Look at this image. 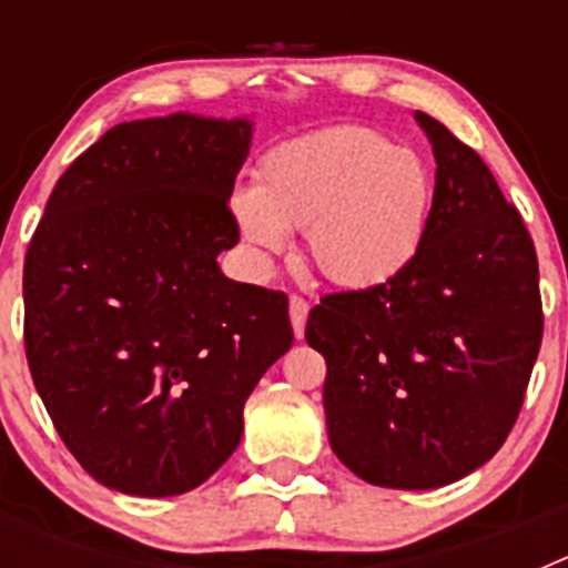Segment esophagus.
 Segmentation results:
<instances>
[{"label": "esophagus", "instance_id": "esophagus-1", "mask_svg": "<svg viewBox=\"0 0 568 568\" xmlns=\"http://www.w3.org/2000/svg\"><path fill=\"white\" fill-rule=\"evenodd\" d=\"M310 301L304 295H290V321H293L295 338H304V327H307Z\"/></svg>", "mask_w": 568, "mask_h": 568}]
</instances>
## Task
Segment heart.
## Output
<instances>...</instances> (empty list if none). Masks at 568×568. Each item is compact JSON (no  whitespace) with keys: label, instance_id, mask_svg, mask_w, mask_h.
I'll return each mask as SVG.
<instances>
[{"label":"heart","instance_id":"1","mask_svg":"<svg viewBox=\"0 0 568 568\" xmlns=\"http://www.w3.org/2000/svg\"><path fill=\"white\" fill-rule=\"evenodd\" d=\"M424 155L358 124L315 130L278 144L258 164V184L235 190L230 213L258 255L304 230L315 270L346 290L381 287L420 253L433 213Z\"/></svg>","mask_w":568,"mask_h":568}]
</instances>
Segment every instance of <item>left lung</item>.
<instances>
[{"label":"left lung","mask_w":568,"mask_h":568,"mask_svg":"<svg viewBox=\"0 0 568 568\" xmlns=\"http://www.w3.org/2000/svg\"><path fill=\"white\" fill-rule=\"evenodd\" d=\"M420 253L381 287L321 295L307 344L327 361L333 453L358 478L435 489L504 446L544 338L538 253L491 170L438 119Z\"/></svg>","instance_id":"left-lung-1"}]
</instances>
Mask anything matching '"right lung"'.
Wrapping results in <instances>:
<instances>
[{
	"mask_svg": "<svg viewBox=\"0 0 568 568\" xmlns=\"http://www.w3.org/2000/svg\"><path fill=\"white\" fill-rule=\"evenodd\" d=\"M247 119L110 128L59 175L24 255V355L90 478L142 498L202 486L239 446L244 400L293 346L287 295L215 255Z\"/></svg>",
	"mask_w": 568,
	"mask_h": 568,
	"instance_id": "add662e5",
	"label": "right lung"
}]
</instances>
